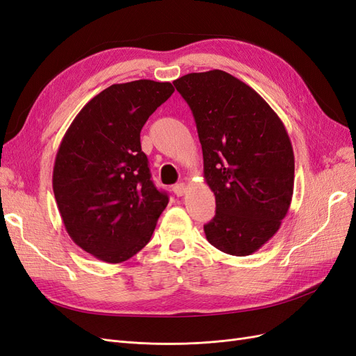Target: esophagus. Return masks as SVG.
<instances>
[{
    "instance_id": "obj_1",
    "label": "esophagus",
    "mask_w": 356,
    "mask_h": 356,
    "mask_svg": "<svg viewBox=\"0 0 356 356\" xmlns=\"http://www.w3.org/2000/svg\"><path fill=\"white\" fill-rule=\"evenodd\" d=\"M186 191H187V186L184 184V182H179V184H175V186H174V193H175V195H177L178 197L184 196Z\"/></svg>"
}]
</instances>
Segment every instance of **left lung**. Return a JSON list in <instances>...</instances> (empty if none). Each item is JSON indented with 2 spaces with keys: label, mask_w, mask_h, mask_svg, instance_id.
<instances>
[{
  "label": "left lung",
  "mask_w": 356,
  "mask_h": 356,
  "mask_svg": "<svg viewBox=\"0 0 356 356\" xmlns=\"http://www.w3.org/2000/svg\"><path fill=\"white\" fill-rule=\"evenodd\" d=\"M191 108L213 191L215 217L203 225L217 250L251 255L273 238L294 190V152L281 118L252 88L212 70L174 81Z\"/></svg>",
  "instance_id": "left-lung-1"
}]
</instances>
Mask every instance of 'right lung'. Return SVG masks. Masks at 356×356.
<instances>
[{"label": "right lung", "mask_w": 356, "mask_h": 356, "mask_svg": "<svg viewBox=\"0 0 356 356\" xmlns=\"http://www.w3.org/2000/svg\"><path fill=\"white\" fill-rule=\"evenodd\" d=\"M175 92L136 80L96 95L62 138L53 193L70 238L105 263H122L149 242L169 197L156 188L141 129Z\"/></svg>", "instance_id": "1"}]
</instances>
